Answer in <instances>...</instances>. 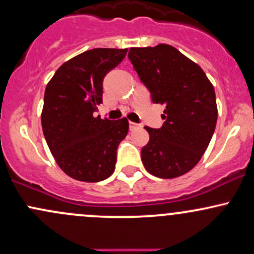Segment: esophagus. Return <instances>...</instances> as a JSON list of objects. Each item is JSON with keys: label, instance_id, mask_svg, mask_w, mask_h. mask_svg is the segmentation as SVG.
I'll return each mask as SVG.
<instances>
[{"label": "esophagus", "instance_id": "obj_1", "mask_svg": "<svg viewBox=\"0 0 254 254\" xmlns=\"http://www.w3.org/2000/svg\"><path fill=\"white\" fill-rule=\"evenodd\" d=\"M129 127H130V130H135V129H137V127H140V125L138 124H136V123H133V122H130L129 123Z\"/></svg>", "mask_w": 254, "mask_h": 254}]
</instances>
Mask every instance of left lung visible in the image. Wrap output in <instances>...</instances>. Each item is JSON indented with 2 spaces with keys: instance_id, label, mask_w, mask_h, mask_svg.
Masks as SVG:
<instances>
[{
  "instance_id": "left-lung-1",
  "label": "left lung",
  "mask_w": 254,
  "mask_h": 254,
  "mask_svg": "<svg viewBox=\"0 0 254 254\" xmlns=\"http://www.w3.org/2000/svg\"><path fill=\"white\" fill-rule=\"evenodd\" d=\"M127 57L153 104L165 106L163 127H146L142 163L155 177L182 176L199 163L216 129L213 85L199 65L169 44L130 48Z\"/></svg>"
}]
</instances>
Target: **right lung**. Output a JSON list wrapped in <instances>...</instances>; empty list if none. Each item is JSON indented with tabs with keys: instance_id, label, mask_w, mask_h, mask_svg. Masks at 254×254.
Returning <instances> with one entry per match:
<instances>
[{
	"instance_id": "right-lung-1",
	"label": "right lung",
	"mask_w": 254,
	"mask_h": 254,
	"mask_svg": "<svg viewBox=\"0 0 254 254\" xmlns=\"http://www.w3.org/2000/svg\"><path fill=\"white\" fill-rule=\"evenodd\" d=\"M127 49L95 48L64 63L44 91L42 129L60 169L83 182H100L113 174L117 149L129 130L127 118L94 117L102 102L104 78Z\"/></svg>"
}]
</instances>
